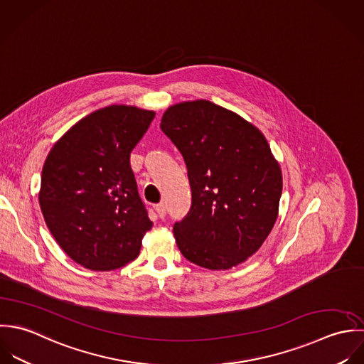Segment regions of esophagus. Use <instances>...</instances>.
Masks as SVG:
<instances>
[{"label":"esophagus","mask_w":364,"mask_h":364,"mask_svg":"<svg viewBox=\"0 0 364 364\" xmlns=\"http://www.w3.org/2000/svg\"><path fill=\"white\" fill-rule=\"evenodd\" d=\"M154 211L157 213V215H159L160 218H164V215H166V205H164L163 203H160V204H157V205L154 207Z\"/></svg>","instance_id":"esophagus-1"}]
</instances>
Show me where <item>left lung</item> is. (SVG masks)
I'll return each mask as SVG.
<instances>
[{
    "label": "left lung",
    "instance_id": "1",
    "mask_svg": "<svg viewBox=\"0 0 364 364\" xmlns=\"http://www.w3.org/2000/svg\"><path fill=\"white\" fill-rule=\"evenodd\" d=\"M160 128L183 154L191 186L190 213L173 228L180 252L208 270L246 262L272 232L283 190L264 135L207 100L168 107Z\"/></svg>",
    "mask_w": 364,
    "mask_h": 364
}]
</instances>
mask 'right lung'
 Here are the masks:
<instances>
[{
	"mask_svg": "<svg viewBox=\"0 0 364 364\" xmlns=\"http://www.w3.org/2000/svg\"><path fill=\"white\" fill-rule=\"evenodd\" d=\"M156 112L109 105L81 118L50 149L39 204L45 222L75 263L108 272L135 260L153 222L131 168V151Z\"/></svg>",
	"mask_w": 364,
	"mask_h": 364,
	"instance_id": "obj_1",
	"label": "right lung"
}]
</instances>
